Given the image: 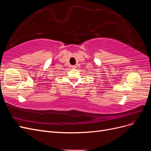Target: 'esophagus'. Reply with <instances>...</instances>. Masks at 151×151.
Returning a JSON list of instances; mask_svg holds the SVG:
<instances>
[{
    "label": "esophagus",
    "mask_w": 151,
    "mask_h": 151,
    "mask_svg": "<svg viewBox=\"0 0 151 151\" xmlns=\"http://www.w3.org/2000/svg\"><path fill=\"white\" fill-rule=\"evenodd\" d=\"M76 67H77V66H76V65H72V66H71V67H72V68H76Z\"/></svg>",
    "instance_id": "34e87169"
}]
</instances>
